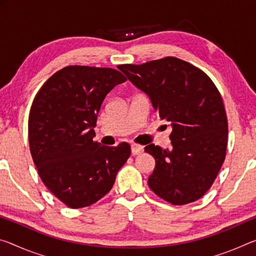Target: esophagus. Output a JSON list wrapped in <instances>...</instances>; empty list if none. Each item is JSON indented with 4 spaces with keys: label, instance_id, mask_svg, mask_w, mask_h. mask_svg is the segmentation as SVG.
I'll use <instances>...</instances> for the list:
<instances>
[{
    "label": "esophagus",
    "instance_id": "1",
    "mask_svg": "<svg viewBox=\"0 0 256 256\" xmlns=\"http://www.w3.org/2000/svg\"><path fill=\"white\" fill-rule=\"evenodd\" d=\"M144 147L140 144H131V152H132V155H138V154H140L142 152Z\"/></svg>",
    "mask_w": 256,
    "mask_h": 256
}]
</instances>
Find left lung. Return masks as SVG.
Here are the masks:
<instances>
[{
    "label": "left lung",
    "instance_id": "left-lung-1",
    "mask_svg": "<svg viewBox=\"0 0 256 256\" xmlns=\"http://www.w3.org/2000/svg\"><path fill=\"white\" fill-rule=\"evenodd\" d=\"M118 68L147 93L160 120L172 126L171 149L154 144L144 147L156 162L148 178L150 189L173 205L200 200L216 179L228 144V120L216 84L176 56Z\"/></svg>",
    "mask_w": 256,
    "mask_h": 256
}]
</instances>
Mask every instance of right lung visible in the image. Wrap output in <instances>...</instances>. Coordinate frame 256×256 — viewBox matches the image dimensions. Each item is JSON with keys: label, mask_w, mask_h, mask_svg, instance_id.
Here are the masks:
<instances>
[{"label": "right lung", "mask_w": 256, "mask_h": 256, "mask_svg": "<svg viewBox=\"0 0 256 256\" xmlns=\"http://www.w3.org/2000/svg\"><path fill=\"white\" fill-rule=\"evenodd\" d=\"M126 80L114 68L67 66L54 72L32 104L28 140L46 188L70 208H86L110 192L116 174L131 155L93 141L104 99Z\"/></svg>", "instance_id": "obj_1"}]
</instances>
